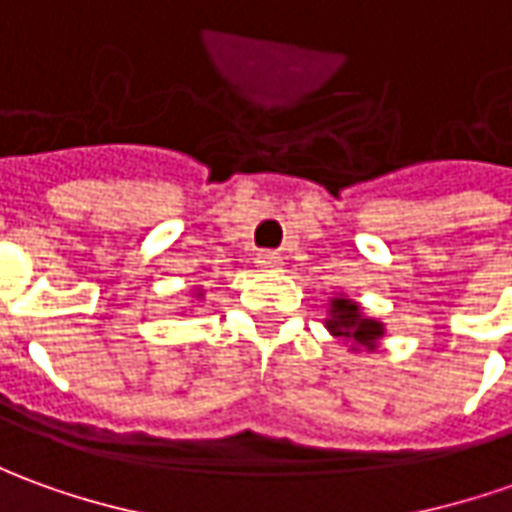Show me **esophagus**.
I'll return each instance as SVG.
<instances>
[{
    "label": "esophagus",
    "instance_id": "obj_1",
    "mask_svg": "<svg viewBox=\"0 0 512 512\" xmlns=\"http://www.w3.org/2000/svg\"><path fill=\"white\" fill-rule=\"evenodd\" d=\"M255 263L263 271H280V266H283V257L277 255V252H260Z\"/></svg>",
    "mask_w": 512,
    "mask_h": 512
}]
</instances>
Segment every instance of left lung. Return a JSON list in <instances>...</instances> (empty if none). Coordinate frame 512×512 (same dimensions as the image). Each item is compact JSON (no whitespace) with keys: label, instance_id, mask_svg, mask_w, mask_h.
Segmentation results:
<instances>
[{"label":"left lung","instance_id":"obj_1","mask_svg":"<svg viewBox=\"0 0 512 512\" xmlns=\"http://www.w3.org/2000/svg\"><path fill=\"white\" fill-rule=\"evenodd\" d=\"M325 328L330 330V336L342 339L350 344V350H375L378 342L384 339V322H378L373 316H367L361 311V305L353 300H347L344 294L330 300L328 319Z\"/></svg>","mask_w":512,"mask_h":512}]
</instances>
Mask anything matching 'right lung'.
Returning a JSON list of instances; mask_svg holds the SVG:
<instances>
[{"mask_svg": "<svg viewBox=\"0 0 512 512\" xmlns=\"http://www.w3.org/2000/svg\"><path fill=\"white\" fill-rule=\"evenodd\" d=\"M196 297H204V291H201V288H198V291H196Z\"/></svg>", "mask_w": 512, "mask_h": 512, "instance_id": "1", "label": "right lung"}]
</instances>
